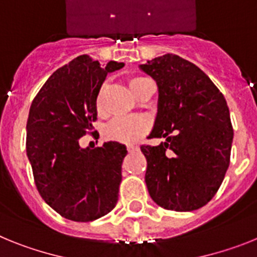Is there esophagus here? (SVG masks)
Here are the masks:
<instances>
[{
    "label": "esophagus",
    "mask_w": 257,
    "mask_h": 257,
    "mask_svg": "<svg viewBox=\"0 0 257 257\" xmlns=\"http://www.w3.org/2000/svg\"><path fill=\"white\" fill-rule=\"evenodd\" d=\"M126 149H128L129 153H136V151L140 150V147L135 146V145H128V147H126Z\"/></svg>",
    "instance_id": "esophagus-1"
}]
</instances>
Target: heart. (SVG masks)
<instances>
[{"label": "heart", "mask_w": 257, "mask_h": 257, "mask_svg": "<svg viewBox=\"0 0 257 257\" xmlns=\"http://www.w3.org/2000/svg\"><path fill=\"white\" fill-rule=\"evenodd\" d=\"M149 79L142 77V76H136L129 80V88L133 91V94L137 95L138 89ZM107 85L99 88L95 97V108L99 113L103 110V98L106 93ZM147 131V124L141 117H116L112 121H110L104 128V136L107 140L117 142H124V144H132L142 137Z\"/></svg>", "instance_id": "heart-1"}]
</instances>
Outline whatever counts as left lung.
I'll return each instance as SVG.
<instances>
[{"label": "left lung", "mask_w": 257, "mask_h": 257, "mask_svg": "<svg viewBox=\"0 0 257 257\" xmlns=\"http://www.w3.org/2000/svg\"><path fill=\"white\" fill-rule=\"evenodd\" d=\"M140 68L156 81L159 98L146 156L147 190L158 206L177 212L206 206L230 163L233 126L222 93L199 67L175 54L154 58Z\"/></svg>", "instance_id": "obj_1"}]
</instances>
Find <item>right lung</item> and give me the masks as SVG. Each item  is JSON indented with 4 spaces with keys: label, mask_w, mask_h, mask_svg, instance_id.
<instances>
[{
    "label": "right lung",
    "mask_w": 257,
    "mask_h": 257,
    "mask_svg": "<svg viewBox=\"0 0 257 257\" xmlns=\"http://www.w3.org/2000/svg\"><path fill=\"white\" fill-rule=\"evenodd\" d=\"M122 67L80 55L55 71L31 104L26 147L35 184L42 199L72 221L97 220L117 202L125 145L82 149L79 140L97 120L95 97L107 73Z\"/></svg>",
    "instance_id": "right-lung-1"
}]
</instances>
